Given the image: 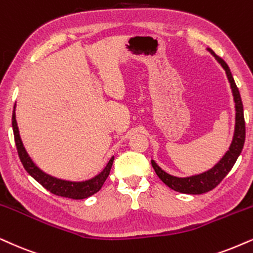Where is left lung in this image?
Listing matches in <instances>:
<instances>
[{
    "instance_id": "left-lung-1",
    "label": "left lung",
    "mask_w": 253,
    "mask_h": 253,
    "mask_svg": "<svg viewBox=\"0 0 253 253\" xmlns=\"http://www.w3.org/2000/svg\"><path fill=\"white\" fill-rule=\"evenodd\" d=\"M209 52L218 60V63L223 66V69L225 70L226 76H228L229 83L231 85L233 99H235L236 104V127H235V135H233V140L231 146L228 152L225 153V155L223 156V159L217 164L215 167L210 169L203 174L195 175V176L190 177H175L171 175L167 174V172L162 170L158 165L155 164L154 160H152V166L154 168L156 175L160 177V180L164 182L165 184H167L169 188L174 189L175 191H180L183 194H191V195H200L208 193V191L212 190L213 188H216L223 178L229 174V171L231 170L233 165L237 161L239 154L242 153L243 146L245 142V120H244V112H243V103L241 94H239L238 87L236 85L235 81H233V77L230 72V69L224 60L220 57L216 55L211 49H208Z\"/></svg>"
}]
</instances>
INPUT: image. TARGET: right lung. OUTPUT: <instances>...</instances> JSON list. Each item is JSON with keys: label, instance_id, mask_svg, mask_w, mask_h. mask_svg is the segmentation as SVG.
Returning a JSON list of instances; mask_svg holds the SVG:
<instances>
[{"label": "right lung", "instance_id": "right-lung-1", "mask_svg": "<svg viewBox=\"0 0 253 253\" xmlns=\"http://www.w3.org/2000/svg\"><path fill=\"white\" fill-rule=\"evenodd\" d=\"M12 130H14L15 143L16 148H17L18 156H20V160L25 170H27L38 183L43 185L46 190L57 195V196L72 198V200H83V198H87L89 196H92L93 194L98 193V191L101 189L104 182L106 181L108 175H110L114 158H112L110 161H108L107 166L100 174L94 176L93 178H91V180L84 182H70L50 176V175L42 171L41 169L34 164L33 160L29 158L27 152H25L20 136V132H18L17 123H16L15 110L12 112Z\"/></svg>", "mask_w": 253, "mask_h": 253}]
</instances>
